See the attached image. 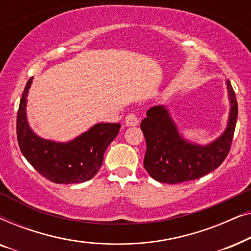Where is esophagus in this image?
I'll use <instances>...</instances> for the list:
<instances>
[{
  "instance_id": "1",
  "label": "esophagus",
  "mask_w": 251,
  "mask_h": 251,
  "mask_svg": "<svg viewBox=\"0 0 251 251\" xmlns=\"http://www.w3.org/2000/svg\"><path fill=\"white\" fill-rule=\"evenodd\" d=\"M125 122H126V126H138L139 119H138V116L133 114V113H130V114L126 116Z\"/></svg>"
}]
</instances>
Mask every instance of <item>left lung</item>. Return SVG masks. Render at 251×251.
Segmentation results:
<instances>
[{
    "label": "left lung",
    "instance_id": "obj_1",
    "mask_svg": "<svg viewBox=\"0 0 251 251\" xmlns=\"http://www.w3.org/2000/svg\"><path fill=\"white\" fill-rule=\"evenodd\" d=\"M227 126L221 137L208 145L188 142L178 131L170 113L163 105L151 107L140 123L146 140L144 167L160 183L178 184L199 179L218 168L231 150L238 118V102L229 81Z\"/></svg>",
    "mask_w": 251,
    "mask_h": 251
}]
</instances>
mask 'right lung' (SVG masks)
<instances>
[{
  "mask_svg": "<svg viewBox=\"0 0 251 251\" xmlns=\"http://www.w3.org/2000/svg\"><path fill=\"white\" fill-rule=\"evenodd\" d=\"M27 82L17 114V139L26 160L37 173L52 183L77 184L90 180L100 169L104 153L121 128L120 123H97L73 140L57 143L41 138L27 122Z\"/></svg>",
  "mask_w": 251,
  "mask_h": 251,
  "instance_id": "add662e5",
  "label": "right lung"
}]
</instances>
